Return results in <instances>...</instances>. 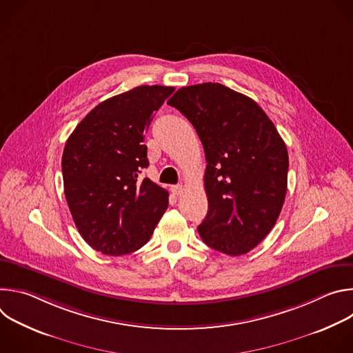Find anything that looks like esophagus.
Here are the masks:
<instances>
[{
	"instance_id": "obj_1",
	"label": "esophagus",
	"mask_w": 353,
	"mask_h": 353,
	"mask_svg": "<svg viewBox=\"0 0 353 353\" xmlns=\"http://www.w3.org/2000/svg\"><path fill=\"white\" fill-rule=\"evenodd\" d=\"M172 192H173L174 195H179V194H181V192H183V185H181V184L173 185V187H172Z\"/></svg>"
}]
</instances>
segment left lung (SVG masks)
<instances>
[{
	"label": "left lung",
	"instance_id": "8db88e82",
	"mask_svg": "<svg viewBox=\"0 0 353 353\" xmlns=\"http://www.w3.org/2000/svg\"><path fill=\"white\" fill-rule=\"evenodd\" d=\"M168 105L194 125L207 159L203 241L228 256L254 248L274 228L286 195L289 157L274 123L245 94L221 83L179 89Z\"/></svg>",
	"mask_w": 353,
	"mask_h": 353
}]
</instances>
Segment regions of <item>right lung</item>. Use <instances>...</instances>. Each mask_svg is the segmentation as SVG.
I'll use <instances>...</instances> for the list:
<instances>
[{
    "label": "right lung",
    "instance_id": "add662e5",
    "mask_svg": "<svg viewBox=\"0 0 353 353\" xmlns=\"http://www.w3.org/2000/svg\"><path fill=\"white\" fill-rule=\"evenodd\" d=\"M173 86L142 85L99 103L67 139L64 194L78 232L96 251L124 256L152 236L169 194L139 173L143 137Z\"/></svg>",
    "mask_w": 353,
    "mask_h": 353
}]
</instances>
